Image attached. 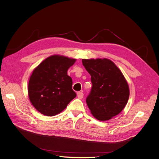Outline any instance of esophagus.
<instances>
[{
	"instance_id": "esophagus-1",
	"label": "esophagus",
	"mask_w": 159,
	"mask_h": 159,
	"mask_svg": "<svg viewBox=\"0 0 159 159\" xmlns=\"http://www.w3.org/2000/svg\"><path fill=\"white\" fill-rule=\"evenodd\" d=\"M77 96L79 99H82L83 98V92H77Z\"/></svg>"
}]
</instances>
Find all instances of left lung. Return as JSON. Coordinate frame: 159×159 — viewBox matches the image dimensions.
<instances>
[{
	"label": "left lung",
	"instance_id": "obj_1",
	"mask_svg": "<svg viewBox=\"0 0 159 159\" xmlns=\"http://www.w3.org/2000/svg\"><path fill=\"white\" fill-rule=\"evenodd\" d=\"M82 63L91 76L92 87L86 99L91 114L101 121L118 115L127 104L129 96L123 73L107 58L83 59Z\"/></svg>",
	"mask_w": 159,
	"mask_h": 159
}]
</instances>
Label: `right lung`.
Wrapping results in <instances>:
<instances>
[{
    "label": "right lung",
    "mask_w": 159,
    "mask_h": 159,
    "mask_svg": "<svg viewBox=\"0 0 159 159\" xmlns=\"http://www.w3.org/2000/svg\"><path fill=\"white\" fill-rule=\"evenodd\" d=\"M76 59L60 55L47 58L37 66L28 84V95L33 107L47 116L58 114L76 96L67 70Z\"/></svg>",
    "instance_id": "add662e5"
}]
</instances>
